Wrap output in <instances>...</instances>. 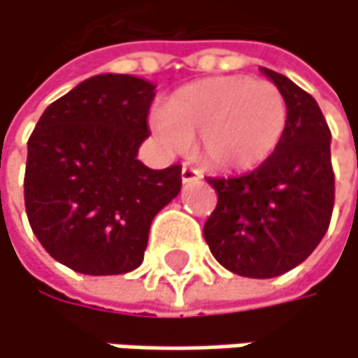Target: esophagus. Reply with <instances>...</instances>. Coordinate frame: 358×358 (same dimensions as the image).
Segmentation results:
<instances>
[{
  "instance_id": "34e87169",
  "label": "esophagus",
  "mask_w": 358,
  "mask_h": 358,
  "mask_svg": "<svg viewBox=\"0 0 358 358\" xmlns=\"http://www.w3.org/2000/svg\"><path fill=\"white\" fill-rule=\"evenodd\" d=\"M199 178H201V171L197 167H193L189 163L182 165V182H193V180H199Z\"/></svg>"
}]
</instances>
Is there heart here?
Listing matches in <instances>:
<instances>
[{"mask_svg":"<svg viewBox=\"0 0 358 358\" xmlns=\"http://www.w3.org/2000/svg\"><path fill=\"white\" fill-rule=\"evenodd\" d=\"M287 102L266 79L222 75L178 90L150 119L159 142L182 150L197 138V152L218 169L264 163L287 129Z\"/></svg>","mask_w":358,"mask_h":358,"instance_id":"obj_1","label":"heart"}]
</instances>
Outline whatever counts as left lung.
Instances as JSON below:
<instances>
[{
    "mask_svg": "<svg viewBox=\"0 0 358 358\" xmlns=\"http://www.w3.org/2000/svg\"><path fill=\"white\" fill-rule=\"evenodd\" d=\"M262 73L285 96V136L254 171L208 178L218 203L203 227L214 258L252 279L302 264L325 237L336 197L331 131L317 100L285 75Z\"/></svg>",
    "mask_w": 358,
    "mask_h": 358,
    "instance_id": "8db88e82",
    "label": "left lung"
}]
</instances>
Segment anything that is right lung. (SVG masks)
<instances>
[{
  "instance_id": "add662e5",
  "label": "right lung",
  "mask_w": 358,
  "mask_h": 358,
  "mask_svg": "<svg viewBox=\"0 0 358 358\" xmlns=\"http://www.w3.org/2000/svg\"><path fill=\"white\" fill-rule=\"evenodd\" d=\"M155 85L96 75L52 102L31 138L24 208L43 250L83 275H123L142 264L148 229L182 187L180 165L136 159L148 138Z\"/></svg>"
}]
</instances>
